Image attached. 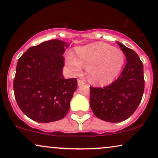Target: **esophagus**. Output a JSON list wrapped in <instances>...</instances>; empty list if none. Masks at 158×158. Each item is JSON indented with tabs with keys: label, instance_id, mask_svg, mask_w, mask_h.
<instances>
[{
	"label": "esophagus",
	"instance_id": "obj_1",
	"mask_svg": "<svg viewBox=\"0 0 158 158\" xmlns=\"http://www.w3.org/2000/svg\"><path fill=\"white\" fill-rule=\"evenodd\" d=\"M83 84H85V82L83 81H82V80H77V85L80 86L83 85Z\"/></svg>",
	"mask_w": 158,
	"mask_h": 158
}]
</instances>
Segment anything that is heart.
<instances>
[{
    "label": "heart",
    "instance_id": "heart-1",
    "mask_svg": "<svg viewBox=\"0 0 158 158\" xmlns=\"http://www.w3.org/2000/svg\"><path fill=\"white\" fill-rule=\"evenodd\" d=\"M77 57L71 52L65 55L67 66L73 75L86 65L88 78L97 85H107L115 80L124 66L125 56L120 49L104 42H95L76 49Z\"/></svg>",
    "mask_w": 158,
    "mask_h": 158
}]
</instances>
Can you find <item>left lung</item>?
<instances>
[{
    "instance_id": "8db88e82",
    "label": "left lung",
    "mask_w": 158,
    "mask_h": 158,
    "mask_svg": "<svg viewBox=\"0 0 158 158\" xmlns=\"http://www.w3.org/2000/svg\"><path fill=\"white\" fill-rule=\"evenodd\" d=\"M117 43L127 60L119 77L104 88H90V106L94 115L113 123L122 122L132 115L141 102L144 88L143 64L139 56Z\"/></svg>"
}]
</instances>
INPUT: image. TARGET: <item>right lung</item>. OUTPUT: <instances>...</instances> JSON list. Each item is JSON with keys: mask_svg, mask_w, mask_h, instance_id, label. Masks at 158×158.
Listing matches in <instances>:
<instances>
[{"mask_svg": "<svg viewBox=\"0 0 158 158\" xmlns=\"http://www.w3.org/2000/svg\"><path fill=\"white\" fill-rule=\"evenodd\" d=\"M69 44L52 40L31 47L19 58L14 81L15 98L25 115L40 123L63 118L77 87L76 78L62 75Z\"/></svg>", "mask_w": 158, "mask_h": 158, "instance_id": "add662e5", "label": "right lung"}]
</instances>
